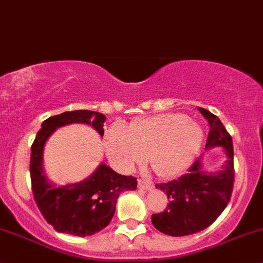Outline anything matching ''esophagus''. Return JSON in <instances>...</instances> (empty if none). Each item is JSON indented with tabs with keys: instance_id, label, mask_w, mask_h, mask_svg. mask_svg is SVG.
Wrapping results in <instances>:
<instances>
[{
	"instance_id": "esophagus-1",
	"label": "esophagus",
	"mask_w": 263,
	"mask_h": 263,
	"mask_svg": "<svg viewBox=\"0 0 263 263\" xmlns=\"http://www.w3.org/2000/svg\"><path fill=\"white\" fill-rule=\"evenodd\" d=\"M137 185H139V188H141V190H150V188H153V183L146 181V179H139V181H137Z\"/></svg>"
}]
</instances>
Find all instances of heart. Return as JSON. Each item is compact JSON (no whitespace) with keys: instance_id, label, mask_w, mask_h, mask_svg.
<instances>
[{"instance_id":"b5f03b06","label":"heart","mask_w":263,"mask_h":263,"mask_svg":"<svg viewBox=\"0 0 263 263\" xmlns=\"http://www.w3.org/2000/svg\"><path fill=\"white\" fill-rule=\"evenodd\" d=\"M202 140V128L181 113L136 119L128 128L116 123L105 132L107 153L116 168L131 172L148 156L151 168L161 178L184 171Z\"/></svg>"}]
</instances>
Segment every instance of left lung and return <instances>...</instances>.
I'll use <instances>...</instances> for the list:
<instances>
[{
  "mask_svg": "<svg viewBox=\"0 0 263 263\" xmlns=\"http://www.w3.org/2000/svg\"><path fill=\"white\" fill-rule=\"evenodd\" d=\"M198 109L210 124L206 148L222 147L227 161L220 171L208 173L198 158L178 179L156 184V188L166 193L169 203L163 213L153 214L151 221L159 232L172 237L195 234L210 227L232 197L234 184L232 136L216 116L205 108Z\"/></svg>",
  "mask_w": 263,
  "mask_h": 263,
  "instance_id": "1",
  "label": "left lung"
}]
</instances>
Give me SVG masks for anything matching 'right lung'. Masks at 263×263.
<instances>
[{
    "instance_id": "1",
    "label": "right lung",
    "mask_w": 263,
    "mask_h": 263,
    "mask_svg": "<svg viewBox=\"0 0 263 263\" xmlns=\"http://www.w3.org/2000/svg\"><path fill=\"white\" fill-rule=\"evenodd\" d=\"M105 116L94 110H72L49 117L42 123L31 145L30 178L34 200L48 224L57 232L87 237L104 229L112 220L119 195L135 191L137 181L132 176H122L105 164L82 182L54 185L43 171V148L48 137L58 127L70 123L92 126L104 135Z\"/></svg>"
}]
</instances>
